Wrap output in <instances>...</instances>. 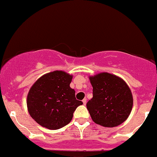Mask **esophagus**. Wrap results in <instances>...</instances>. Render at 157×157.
I'll use <instances>...</instances> for the list:
<instances>
[{"label": "esophagus", "mask_w": 157, "mask_h": 157, "mask_svg": "<svg viewBox=\"0 0 157 157\" xmlns=\"http://www.w3.org/2000/svg\"><path fill=\"white\" fill-rule=\"evenodd\" d=\"M82 102H83V105H86V103H87V99H84L83 100H82Z\"/></svg>", "instance_id": "esophagus-1"}]
</instances>
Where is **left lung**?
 I'll list each match as a JSON object with an SVG mask.
<instances>
[{"label": "left lung", "mask_w": 157, "mask_h": 157, "mask_svg": "<svg viewBox=\"0 0 157 157\" xmlns=\"http://www.w3.org/2000/svg\"><path fill=\"white\" fill-rule=\"evenodd\" d=\"M93 97L87 109L94 123L105 127H114L124 123L133 105L129 86L113 74L101 72L90 76Z\"/></svg>", "instance_id": "1"}]
</instances>
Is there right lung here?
<instances>
[{
    "mask_svg": "<svg viewBox=\"0 0 157 157\" xmlns=\"http://www.w3.org/2000/svg\"><path fill=\"white\" fill-rule=\"evenodd\" d=\"M72 75L63 71L40 77L28 92L27 106L31 117L48 129H58L71 121L73 113L83 104L70 87Z\"/></svg>",
    "mask_w": 157,
    "mask_h": 157,
    "instance_id": "right-lung-1",
    "label": "right lung"
}]
</instances>
